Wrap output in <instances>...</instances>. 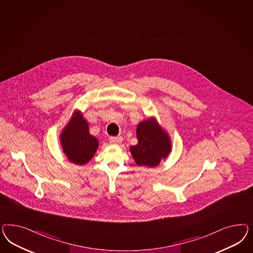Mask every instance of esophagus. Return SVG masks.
<instances>
[{
	"label": "esophagus",
	"instance_id": "1",
	"mask_svg": "<svg viewBox=\"0 0 253 253\" xmlns=\"http://www.w3.org/2000/svg\"><path fill=\"white\" fill-rule=\"evenodd\" d=\"M123 141L122 136H110L109 137V142L112 144H120Z\"/></svg>",
	"mask_w": 253,
	"mask_h": 253
}]
</instances>
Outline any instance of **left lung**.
<instances>
[{"label": "left lung", "instance_id": "8db88e82", "mask_svg": "<svg viewBox=\"0 0 253 253\" xmlns=\"http://www.w3.org/2000/svg\"><path fill=\"white\" fill-rule=\"evenodd\" d=\"M136 135L137 145L130 146V152L139 166L155 167L169 153V138L155 120L139 123Z\"/></svg>", "mask_w": 253, "mask_h": 253}]
</instances>
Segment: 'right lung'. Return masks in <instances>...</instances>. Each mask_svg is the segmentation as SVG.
<instances>
[{"label":"right lung","instance_id":"right-lung-1","mask_svg":"<svg viewBox=\"0 0 253 253\" xmlns=\"http://www.w3.org/2000/svg\"><path fill=\"white\" fill-rule=\"evenodd\" d=\"M63 150L69 161L83 165L90 161L98 146L96 138L89 132L88 123L79 112L62 132Z\"/></svg>","mask_w":253,"mask_h":253}]
</instances>
